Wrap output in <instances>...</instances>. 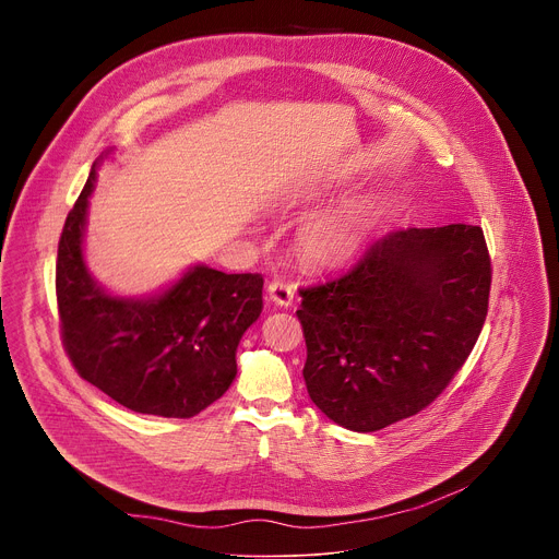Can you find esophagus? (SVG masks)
Listing matches in <instances>:
<instances>
[{"mask_svg":"<svg viewBox=\"0 0 559 559\" xmlns=\"http://www.w3.org/2000/svg\"><path fill=\"white\" fill-rule=\"evenodd\" d=\"M267 294H270V300L278 307H289L294 302V287L283 281H272L267 285Z\"/></svg>","mask_w":559,"mask_h":559,"instance_id":"esophagus-1","label":"esophagus"}]
</instances>
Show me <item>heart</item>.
Masks as SVG:
<instances>
[{
	"instance_id": "1",
	"label": "heart",
	"mask_w": 559,
	"mask_h": 559,
	"mask_svg": "<svg viewBox=\"0 0 559 559\" xmlns=\"http://www.w3.org/2000/svg\"><path fill=\"white\" fill-rule=\"evenodd\" d=\"M369 227V205L362 201H352L309 221L298 234V254L316 267L345 265L365 246Z\"/></svg>"
}]
</instances>
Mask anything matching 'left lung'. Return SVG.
Instances as JSON below:
<instances>
[{
    "label": "left lung",
    "mask_w": 559,
    "mask_h": 559,
    "mask_svg": "<svg viewBox=\"0 0 559 559\" xmlns=\"http://www.w3.org/2000/svg\"><path fill=\"white\" fill-rule=\"evenodd\" d=\"M489 292L483 227L389 231L347 274L300 289L311 403L360 433L416 416L468 358Z\"/></svg>",
    "instance_id": "1"
}]
</instances>
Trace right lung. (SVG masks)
Wrapping results in <instances>:
<instances>
[{"mask_svg": "<svg viewBox=\"0 0 559 559\" xmlns=\"http://www.w3.org/2000/svg\"><path fill=\"white\" fill-rule=\"evenodd\" d=\"M97 166L59 238L55 287L63 349L76 373L119 405L147 416L192 418L229 389L238 341L263 309V276L194 265L150 298L108 294L84 261Z\"/></svg>", "mask_w": 559, "mask_h": 559, "instance_id": "add662e5", "label": "right lung"}]
</instances>
